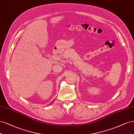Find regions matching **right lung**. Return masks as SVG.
<instances>
[{
  "label": "right lung",
  "instance_id": "obj_1",
  "mask_svg": "<svg viewBox=\"0 0 134 134\" xmlns=\"http://www.w3.org/2000/svg\"><path fill=\"white\" fill-rule=\"evenodd\" d=\"M54 101V100H53V101Z\"/></svg>",
  "mask_w": 134,
  "mask_h": 134
}]
</instances>
